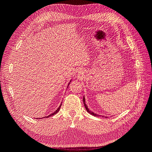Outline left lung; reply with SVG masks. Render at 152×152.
Wrapping results in <instances>:
<instances>
[{"instance_id":"obj_1","label":"left lung","mask_w":152,"mask_h":152,"mask_svg":"<svg viewBox=\"0 0 152 152\" xmlns=\"http://www.w3.org/2000/svg\"><path fill=\"white\" fill-rule=\"evenodd\" d=\"M83 102H84V107H85V108H86V110H87V112L89 113L90 114H91L92 115H94V116H95V117H99V116H100V115H98V114H96V113H93V112H91V110H89L88 109V108H87V105H86V102H85V98H84V97L83 98ZM103 117H104V116H103ZM105 117V118H107V117Z\"/></svg>"}]
</instances>
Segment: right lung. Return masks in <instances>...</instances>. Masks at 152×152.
<instances>
[{
	"mask_svg": "<svg viewBox=\"0 0 152 152\" xmlns=\"http://www.w3.org/2000/svg\"><path fill=\"white\" fill-rule=\"evenodd\" d=\"M69 84H70V83H69L68 84V86H69ZM61 104H60V106H59V108L56 110V111H55V112H54L53 113H51V114H50V115H48V117H45H45H46V118H48L49 117H50V116H53V115H55V114H56V113H57L58 112H59V110H60V108H61ZM42 118H44V117H42ZM39 119H40V118H39Z\"/></svg>",
	"mask_w": 152,
	"mask_h": 152,
	"instance_id": "obj_1",
	"label": "right lung"
}]
</instances>
